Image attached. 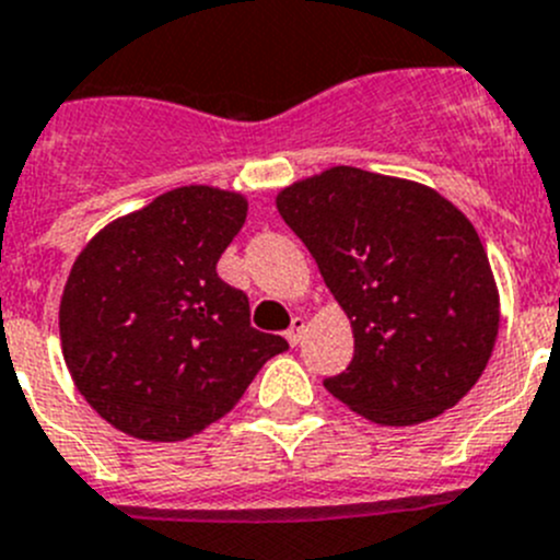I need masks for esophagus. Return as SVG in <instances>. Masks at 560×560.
Instances as JSON below:
<instances>
[{
  "instance_id": "34e87169",
  "label": "esophagus",
  "mask_w": 560,
  "mask_h": 560,
  "mask_svg": "<svg viewBox=\"0 0 560 560\" xmlns=\"http://www.w3.org/2000/svg\"><path fill=\"white\" fill-rule=\"evenodd\" d=\"M305 330H307V322L302 319V316H294V319H291V327L285 330V338H289L291 347H296V343L305 338Z\"/></svg>"
}]
</instances>
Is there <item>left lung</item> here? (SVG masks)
Instances as JSON below:
<instances>
[{"label":"left lung","mask_w":560,"mask_h":560,"mask_svg":"<svg viewBox=\"0 0 560 560\" xmlns=\"http://www.w3.org/2000/svg\"><path fill=\"white\" fill-rule=\"evenodd\" d=\"M275 202L355 338L327 392L392 428L460 402L500 332V291L475 224L435 188L355 166L296 179Z\"/></svg>","instance_id":"1"}]
</instances>
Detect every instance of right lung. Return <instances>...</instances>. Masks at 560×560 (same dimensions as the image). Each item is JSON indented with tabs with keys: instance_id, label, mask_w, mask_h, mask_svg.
I'll return each instance as SVG.
<instances>
[{
	"instance_id": "1",
	"label": "right lung",
	"mask_w": 560,
	"mask_h": 560,
	"mask_svg": "<svg viewBox=\"0 0 560 560\" xmlns=\"http://www.w3.org/2000/svg\"><path fill=\"white\" fill-rule=\"evenodd\" d=\"M246 208L238 191L172 188L77 255L58 314L63 361L85 402L121 433L191 439L289 350L249 325L246 294L217 275Z\"/></svg>"
}]
</instances>
